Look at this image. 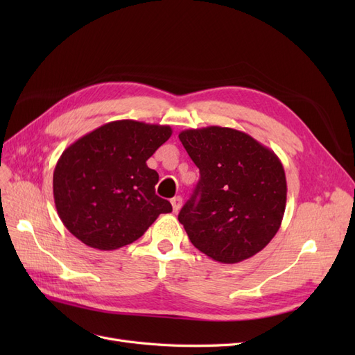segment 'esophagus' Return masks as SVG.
Returning <instances> with one entry per match:
<instances>
[{
    "label": "esophagus",
    "instance_id": "esophagus-1",
    "mask_svg": "<svg viewBox=\"0 0 355 355\" xmlns=\"http://www.w3.org/2000/svg\"><path fill=\"white\" fill-rule=\"evenodd\" d=\"M170 202H171V207H173V211L178 213L180 210V207H182V198L180 197H175V198H171Z\"/></svg>",
    "mask_w": 355,
    "mask_h": 355
}]
</instances>
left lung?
<instances>
[{
	"mask_svg": "<svg viewBox=\"0 0 355 355\" xmlns=\"http://www.w3.org/2000/svg\"><path fill=\"white\" fill-rule=\"evenodd\" d=\"M200 168L179 222L200 252L220 263L259 253L282 227L287 184L280 158L250 135L209 125L179 133Z\"/></svg>",
	"mask_w": 355,
	"mask_h": 355,
	"instance_id": "obj_1",
	"label": "left lung"
}]
</instances>
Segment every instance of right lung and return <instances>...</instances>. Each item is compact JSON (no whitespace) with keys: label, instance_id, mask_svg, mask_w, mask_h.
Instances as JSON below:
<instances>
[{"label":"right lung","instance_id":"right-lung-1","mask_svg":"<svg viewBox=\"0 0 355 355\" xmlns=\"http://www.w3.org/2000/svg\"><path fill=\"white\" fill-rule=\"evenodd\" d=\"M170 125L106 123L71 144L53 173L60 220L85 245L115 250L141 239L171 204L155 194L148 158L168 141Z\"/></svg>","mask_w":355,"mask_h":355}]
</instances>
